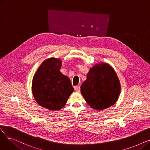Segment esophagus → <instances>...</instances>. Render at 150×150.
I'll return each mask as SVG.
<instances>
[{
	"label": "esophagus",
	"mask_w": 150,
	"mask_h": 150,
	"mask_svg": "<svg viewBox=\"0 0 150 150\" xmlns=\"http://www.w3.org/2000/svg\"><path fill=\"white\" fill-rule=\"evenodd\" d=\"M75 90L76 92H80V86H76V87H75Z\"/></svg>",
	"instance_id": "esophagus-1"
}]
</instances>
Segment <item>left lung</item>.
<instances>
[{
    "label": "left lung",
    "instance_id": "left-lung-1",
    "mask_svg": "<svg viewBox=\"0 0 150 150\" xmlns=\"http://www.w3.org/2000/svg\"><path fill=\"white\" fill-rule=\"evenodd\" d=\"M120 92L119 78L112 66L106 62L93 65L81 86V93L86 103L96 111L113 106Z\"/></svg>",
    "mask_w": 150,
    "mask_h": 150
}]
</instances>
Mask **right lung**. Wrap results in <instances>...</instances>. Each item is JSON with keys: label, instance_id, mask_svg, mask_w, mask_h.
I'll return each mask as SVG.
<instances>
[{"label": "right lung", "instance_id": "add662e5", "mask_svg": "<svg viewBox=\"0 0 150 150\" xmlns=\"http://www.w3.org/2000/svg\"><path fill=\"white\" fill-rule=\"evenodd\" d=\"M59 58L46 59L35 74L31 91L37 103L50 111H59L64 107L74 91L69 78L60 69Z\"/></svg>", "mask_w": 150, "mask_h": 150}]
</instances>
